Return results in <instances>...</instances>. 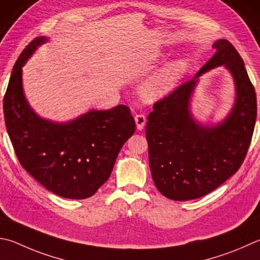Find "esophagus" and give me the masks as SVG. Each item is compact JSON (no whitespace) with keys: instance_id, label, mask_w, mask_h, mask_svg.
<instances>
[{"instance_id":"esophagus-1","label":"esophagus","mask_w":260,"mask_h":260,"mask_svg":"<svg viewBox=\"0 0 260 260\" xmlns=\"http://www.w3.org/2000/svg\"><path fill=\"white\" fill-rule=\"evenodd\" d=\"M135 122H136V127H138V129H143V127H144V125H145V122H146V118H145V116L143 115V114H139V115H136L135 116Z\"/></svg>"}]
</instances>
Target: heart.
<instances>
[{"instance_id": "b5f03b06", "label": "heart", "mask_w": 260, "mask_h": 260, "mask_svg": "<svg viewBox=\"0 0 260 260\" xmlns=\"http://www.w3.org/2000/svg\"><path fill=\"white\" fill-rule=\"evenodd\" d=\"M190 68V61L179 59L168 63L161 72L146 82L142 88V96L146 101H155L168 94Z\"/></svg>"}]
</instances>
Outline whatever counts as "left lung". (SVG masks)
Here are the masks:
<instances>
[{"instance_id": "1", "label": "left lung", "mask_w": 260, "mask_h": 260, "mask_svg": "<svg viewBox=\"0 0 260 260\" xmlns=\"http://www.w3.org/2000/svg\"><path fill=\"white\" fill-rule=\"evenodd\" d=\"M212 48L215 54L194 78L155 102L146 122L154 185L172 200L198 199L221 185L241 167L252 139L257 98L243 60L226 40L217 41ZM218 65L233 74L237 101L221 124L204 127L192 120L188 102L197 77Z\"/></svg>"}]
</instances>
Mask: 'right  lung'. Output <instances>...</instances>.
I'll return each instance as SVG.
<instances>
[{
	"instance_id": "1",
	"label": "right lung",
	"mask_w": 260,
	"mask_h": 260,
	"mask_svg": "<svg viewBox=\"0 0 260 260\" xmlns=\"http://www.w3.org/2000/svg\"><path fill=\"white\" fill-rule=\"evenodd\" d=\"M45 42L31 41L12 69L3 100L7 131L19 162L37 182L56 196L86 199L108 181L121 146L134 134L135 120L124 105L66 124L37 116L23 95L21 67Z\"/></svg>"
}]
</instances>
